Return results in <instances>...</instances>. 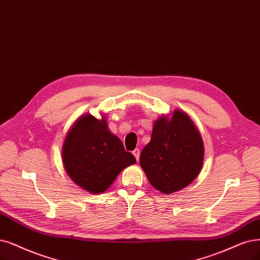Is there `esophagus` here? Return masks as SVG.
Instances as JSON below:
<instances>
[{"label":"esophagus","instance_id":"esophagus-1","mask_svg":"<svg viewBox=\"0 0 260 260\" xmlns=\"http://www.w3.org/2000/svg\"><path fill=\"white\" fill-rule=\"evenodd\" d=\"M133 155L135 156V158H136V160H138L139 159V156H140V151H139V149H135L133 151Z\"/></svg>","mask_w":260,"mask_h":260}]
</instances>
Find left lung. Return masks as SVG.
Returning <instances> with one entry per match:
<instances>
[{
    "label": "left lung",
    "instance_id": "left-lung-1",
    "mask_svg": "<svg viewBox=\"0 0 260 260\" xmlns=\"http://www.w3.org/2000/svg\"><path fill=\"white\" fill-rule=\"evenodd\" d=\"M205 148L188 114L175 110L153 125L151 141L140 153V166L152 186L162 194L186 187L203 168Z\"/></svg>",
    "mask_w": 260,
    "mask_h": 260
}]
</instances>
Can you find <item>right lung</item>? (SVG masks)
Here are the masks:
<instances>
[{
	"label": "right lung",
	"instance_id": "1",
	"mask_svg": "<svg viewBox=\"0 0 260 260\" xmlns=\"http://www.w3.org/2000/svg\"><path fill=\"white\" fill-rule=\"evenodd\" d=\"M62 160L75 183L92 194L107 189L120 172L136 162L122 141L108 128L107 119L84 114L67 133Z\"/></svg>",
	"mask_w": 260,
	"mask_h": 260
}]
</instances>
